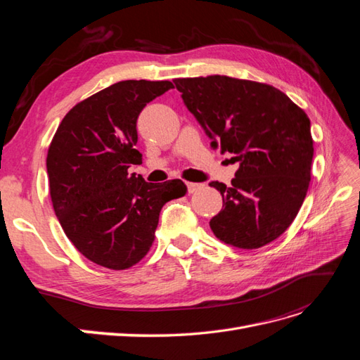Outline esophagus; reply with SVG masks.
Segmentation results:
<instances>
[{
	"mask_svg": "<svg viewBox=\"0 0 360 360\" xmlns=\"http://www.w3.org/2000/svg\"><path fill=\"white\" fill-rule=\"evenodd\" d=\"M186 186H188V192L189 193H195V192H198L200 189H202L204 188V184H201V183H186Z\"/></svg>",
	"mask_w": 360,
	"mask_h": 360,
	"instance_id": "1",
	"label": "esophagus"
}]
</instances>
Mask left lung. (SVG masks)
Segmentation results:
<instances>
[{"label":"left lung","mask_w":360,"mask_h":360,"mask_svg":"<svg viewBox=\"0 0 360 360\" xmlns=\"http://www.w3.org/2000/svg\"><path fill=\"white\" fill-rule=\"evenodd\" d=\"M212 148L238 162L231 186L212 181L222 210L213 234L226 245L257 249L274 242L297 216L311 180L314 141L303 110L278 89L213 75L174 79Z\"/></svg>","instance_id":"8db88e82"}]
</instances>
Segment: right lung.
Wrapping results in <instances>:
<instances>
[{"mask_svg": "<svg viewBox=\"0 0 360 360\" xmlns=\"http://www.w3.org/2000/svg\"><path fill=\"white\" fill-rule=\"evenodd\" d=\"M174 89L169 81L129 79L75 105L48 150L53 210L64 233L93 263L124 270L143 259L155 240L165 202L183 197L181 180L147 183L136 120L144 106Z\"/></svg>", "mask_w": 360, "mask_h": 360, "instance_id": "obj_1", "label": "right lung"}]
</instances>
